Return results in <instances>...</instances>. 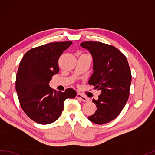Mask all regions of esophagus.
Instances as JSON below:
<instances>
[{
  "mask_svg": "<svg viewBox=\"0 0 155 155\" xmlns=\"http://www.w3.org/2000/svg\"><path fill=\"white\" fill-rule=\"evenodd\" d=\"M76 98L80 99V100L82 101H84V102H86L87 101V98L85 97V96L81 95L80 94H78L76 95Z\"/></svg>",
  "mask_w": 155,
  "mask_h": 155,
  "instance_id": "34e87169",
  "label": "esophagus"
}]
</instances>
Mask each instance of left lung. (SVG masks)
<instances>
[{"label":"left lung","instance_id":"8db88e82","mask_svg":"<svg viewBox=\"0 0 155 155\" xmlns=\"http://www.w3.org/2000/svg\"><path fill=\"white\" fill-rule=\"evenodd\" d=\"M80 46L93 58L94 73L89 84L101 91L98 99H93L97 107L88 117L96 124H104L115 119L129 97L131 73L127 58L115 47L99 42H84Z\"/></svg>","mask_w":155,"mask_h":155}]
</instances>
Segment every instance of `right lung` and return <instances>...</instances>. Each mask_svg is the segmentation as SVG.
I'll return each instance as SVG.
<instances>
[{
  "instance_id": "1",
  "label": "right lung",
  "mask_w": 155,
  "mask_h": 155,
  "mask_svg": "<svg viewBox=\"0 0 155 155\" xmlns=\"http://www.w3.org/2000/svg\"><path fill=\"white\" fill-rule=\"evenodd\" d=\"M72 42H51L30 50L20 61L16 74V90L23 111L39 124L56 121L64 109L68 98L77 93L69 88L55 91L49 83L59 72L58 60Z\"/></svg>"
}]
</instances>
